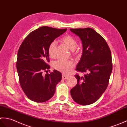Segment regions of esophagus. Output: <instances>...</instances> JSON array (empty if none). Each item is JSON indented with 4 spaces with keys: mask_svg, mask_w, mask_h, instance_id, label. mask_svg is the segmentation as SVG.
<instances>
[{
    "mask_svg": "<svg viewBox=\"0 0 127 127\" xmlns=\"http://www.w3.org/2000/svg\"><path fill=\"white\" fill-rule=\"evenodd\" d=\"M68 77V75H66L65 74H64V73H63V74H62V78H63V79H66Z\"/></svg>",
    "mask_w": 127,
    "mask_h": 127,
    "instance_id": "34e87169",
    "label": "esophagus"
}]
</instances>
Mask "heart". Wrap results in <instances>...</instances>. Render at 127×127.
<instances>
[{
	"label": "heart",
	"instance_id": "1",
	"mask_svg": "<svg viewBox=\"0 0 127 127\" xmlns=\"http://www.w3.org/2000/svg\"><path fill=\"white\" fill-rule=\"evenodd\" d=\"M62 42L71 50H74L77 46V42L75 38L71 35L64 36L61 39ZM56 44L55 41H52L50 43L48 49V52L50 58H54L55 56V48ZM74 66V61L72 60H63L59 59L53 64V67L59 71L64 73H68Z\"/></svg>",
	"mask_w": 127,
	"mask_h": 127
}]
</instances>
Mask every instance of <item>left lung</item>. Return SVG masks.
Masks as SVG:
<instances>
[{
	"label": "left lung",
	"instance_id": "left-lung-1",
	"mask_svg": "<svg viewBox=\"0 0 127 127\" xmlns=\"http://www.w3.org/2000/svg\"><path fill=\"white\" fill-rule=\"evenodd\" d=\"M70 30L83 44V54L76 71L86 73L82 77L74 75L77 84L71 90V95L78 104L89 105L96 102L108 86L112 70L111 51L104 38L92 28Z\"/></svg>",
	"mask_w": 127,
	"mask_h": 127
}]
</instances>
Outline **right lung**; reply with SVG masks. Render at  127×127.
<instances>
[{
  "label": "right lung",
  "instance_id": "right-lung-1",
  "mask_svg": "<svg viewBox=\"0 0 127 127\" xmlns=\"http://www.w3.org/2000/svg\"><path fill=\"white\" fill-rule=\"evenodd\" d=\"M66 30L41 27L31 32L19 47L16 63L19 84L27 97L33 102L43 103L50 99L61 80V73L55 69L44 75L42 73L50 68V43Z\"/></svg>",
  "mask_w": 127,
  "mask_h": 127
}]
</instances>
